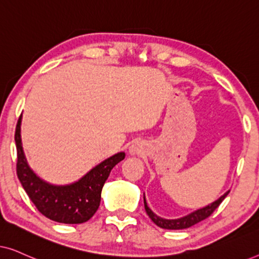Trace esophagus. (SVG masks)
<instances>
[{
	"label": "esophagus",
	"mask_w": 259,
	"mask_h": 259,
	"mask_svg": "<svg viewBox=\"0 0 259 259\" xmlns=\"http://www.w3.org/2000/svg\"><path fill=\"white\" fill-rule=\"evenodd\" d=\"M141 152H143V150H141V146L139 144H133L132 146L130 147V153L131 154H140Z\"/></svg>",
	"instance_id": "obj_1"
}]
</instances>
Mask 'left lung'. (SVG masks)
Listing matches in <instances>:
<instances>
[{
	"label": "left lung",
	"mask_w": 259,
	"mask_h": 259,
	"mask_svg": "<svg viewBox=\"0 0 259 259\" xmlns=\"http://www.w3.org/2000/svg\"><path fill=\"white\" fill-rule=\"evenodd\" d=\"M230 191L228 192H225L223 196L217 199L213 203L207 205V206H205L203 208H199V210L192 212V213L185 215V217H182V218H178V219H165V218H161L159 217L154 213L153 211L151 210L150 207L147 206V203H146V199H145V194H144V205H145V210H146V213L148 214V217L152 219V222L154 223L155 225H158L159 228L161 229H167V230H183V229H187V228H191V226L197 224V223H199L201 221H204V219H206L207 217H210V215L213 213V211L217 208L219 205L223 200L225 199V197L228 196Z\"/></svg>",
	"instance_id": "obj_1"
}]
</instances>
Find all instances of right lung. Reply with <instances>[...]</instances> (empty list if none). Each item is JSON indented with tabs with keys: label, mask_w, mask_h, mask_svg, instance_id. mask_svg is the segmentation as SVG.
Segmentation results:
<instances>
[{
	"label": "right lung",
	"mask_w": 259,
	"mask_h": 259,
	"mask_svg": "<svg viewBox=\"0 0 259 259\" xmlns=\"http://www.w3.org/2000/svg\"><path fill=\"white\" fill-rule=\"evenodd\" d=\"M20 116L15 131L17 150L16 172L22 187L45 217L63 224H81L93 217L101 200L102 186L114 166L125 159L119 152L91 169L87 175L69 185H52L38 178L28 165L21 141Z\"/></svg>",
	"instance_id": "right-lung-1"
}]
</instances>
